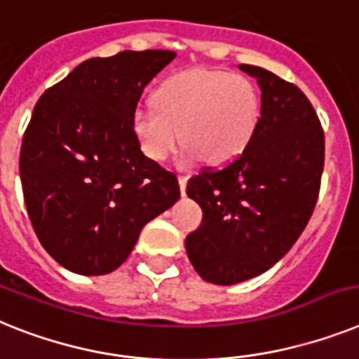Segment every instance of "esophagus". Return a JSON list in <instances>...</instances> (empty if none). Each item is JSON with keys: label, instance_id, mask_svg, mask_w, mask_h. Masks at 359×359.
I'll return each instance as SVG.
<instances>
[{"label": "esophagus", "instance_id": "esophagus-1", "mask_svg": "<svg viewBox=\"0 0 359 359\" xmlns=\"http://www.w3.org/2000/svg\"><path fill=\"white\" fill-rule=\"evenodd\" d=\"M179 186H180V194H182V197L186 195V186H188V177H184V175H180L179 177Z\"/></svg>", "mask_w": 359, "mask_h": 359}]
</instances>
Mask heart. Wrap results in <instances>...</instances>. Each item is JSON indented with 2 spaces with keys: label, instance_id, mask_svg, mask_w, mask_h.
<instances>
[{
  "label": "heart",
  "instance_id": "heart-1",
  "mask_svg": "<svg viewBox=\"0 0 359 359\" xmlns=\"http://www.w3.org/2000/svg\"><path fill=\"white\" fill-rule=\"evenodd\" d=\"M155 102L137 107L133 129L142 151L158 162L184 137L182 164L201 158L226 164L248 146L261 116V98L248 78L212 69L170 76L156 89Z\"/></svg>",
  "mask_w": 359,
  "mask_h": 359
}]
</instances>
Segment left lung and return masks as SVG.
Listing matches in <instances>:
<instances>
[{
  "mask_svg": "<svg viewBox=\"0 0 359 359\" xmlns=\"http://www.w3.org/2000/svg\"><path fill=\"white\" fill-rule=\"evenodd\" d=\"M261 89L254 137L236 161L203 170L186 194L203 222L186 252L204 281L236 285L266 272L287 254L314 212L325 162V137L314 107L294 83L241 63Z\"/></svg>",
  "mask_w": 359,
  "mask_h": 359,
  "instance_id": "1",
  "label": "left lung"
}]
</instances>
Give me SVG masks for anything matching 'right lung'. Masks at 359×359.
I'll return each mask as SVG.
<instances>
[{"label":"right lung","mask_w":359,"mask_h":359,"mask_svg":"<svg viewBox=\"0 0 359 359\" xmlns=\"http://www.w3.org/2000/svg\"><path fill=\"white\" fill-rule=\"evenodd\" d=\"M171 50L91 58L41 95L23 135L20 177L32 228L63 268L104 276L147 222L180 197L179 180L140 149L133 116Z\"/></svg>","instance_id":"add662e5"}]
</instances>
